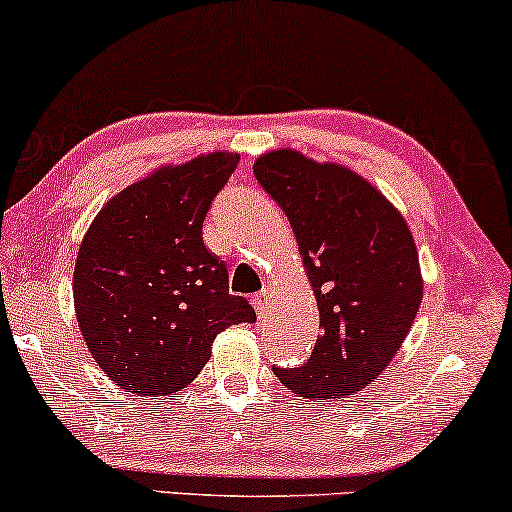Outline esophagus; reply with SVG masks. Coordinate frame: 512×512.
<instances>
[{"label":"esophagus","mask_w":512,"mask_h":512,"mask_svg":"<svg viewBox=\"0 0 512 512\" xmlns=\"http://www.w3.org/2000/svg\"><path fill=\"white\" fill-rule=\"evenodd\" d=\"M270 298H272L270 289H263L261 294L254 296V310H256L258 317H265L270 313Z\"/></svg>","instance_id":"34e87169"}]
</instances>
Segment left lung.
Instances as JSON below:
<instances>
[{
  "instance_id": "obj_1",
  "label": "left lung",
  "mask_w": 512,
  "mask_h": 512,
  "mask_svg": "<svg viewBox=\"0 0 512 512\" xmlns=\"http://www.w3.org/2000/svg\"><path fill=\"white\" fill-rule=\"evenodd\" d=\"M254 176L289 218L322 327L310 360L275 374L298 397L353 395L388 367L416 320L414 235L383 192L341 164L280 148L256 159Z\"/></svg>"
}]
</instances>
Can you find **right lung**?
<instances>
[{
    "label": "right lung",
    "mask_w": 512,
    "mask_h": 512,
    "mask_svg": "<svg viewBox=\"0 0 512 512\" xmlns=\"http://www.w3.org/2000/svg\"><path fill=\"white\" fill-rule=\"evenodd\" d=\"M237 162V152H209L150 171L105 202L79 244V331L126 393H178L209 362L223 329L256 320L247 298L228 294V268L202 240Z\"/></svg>",
    "instance_id": "right-lung-1"
}]
</instances>
